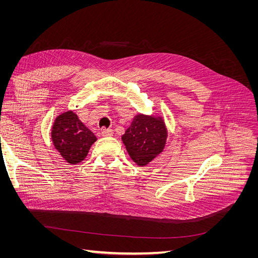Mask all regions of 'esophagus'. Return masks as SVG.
<instances>
[{"label": "esophagus", "mask_w": 258, "mask_h": 258, "mask_svg": "<svg viewBox=\"0 0 258 258\" xmlns=\"http://www.w3.org/2000/svg\"><path fill=\"white\" fill-rule=\"evenodd\" d=\"M101 135L103 137H113L114 131L112 129H102L101 130Z\"/></svg>", "instance_id": "34e87169"}]
</instances>
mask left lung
<instances>
[{
    "mask_svg": "<svg viewBox=\"0 0 258 258\" xmlns=\"http://www.w3.org/2000/svg\"><path fill=\"white\" fill-rule=\"evenodd\" d=\"M168 137L161 117L138 114L121 137L131 159L139 166H146L163 151Z\"/></svg>",
    "mask_w": 258,
    "mask_h": 258,
    "instance_id": "8db88e82",
    "label": "left lung"
}]
</instances>
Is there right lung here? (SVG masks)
<instances>
[{
    "mask_svg": "<svg viewBox=\"0 0 258 258\" xmlns=\"http://www.w3.org/2000/svg\"><path fill=\"white\" fill-rule=\"evenodd\" d=\"M53 146L69 163H79L87 156L96 136L72 111L59 115L51 128Z\"/></svg>",
    "mask_w": 258,
    "mask_h": 258,
    "instance_id": "add662e5",
    "label": "right lung"
}]
</instances>
